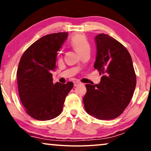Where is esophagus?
I'll return each mask as SVG.
<instances>
[{"instance_id":"34e87169","label":"esophagus","mask_w":151,"mask_h":151,"mask_svg":"<svg viewBox=\"0 0 151 151\" xmlns=\"http://www.w3.org/2000/svg\"><path fill=\"white\" fill-rule=\"evenodd\" d=\"M73 84H74V86H77L79 85V84H81V82H79V81H76V82H74Z\"/></svg>"}]
</instances>
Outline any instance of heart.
<instances>
[{
	"label": "heart",
	"mask_w": 151,
	"mask_h": 151,
	"mask_svg": "<svg viewBox=\"0 0 151 151\" xmlns=\"http://www.w3.org/2000/svg\"><path fill=\"white\" fill-rule=\"evenodd\" d=\"M70 44L81 55L86 51H90L91 49L89 41L84 34H78L73 35L70 39Z\"/></svg>",
	"instance_id": "1"
}]
</instances>
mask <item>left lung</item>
I'll use <instances>...</instances> for the list:
<instances>
[{"instance_id": "obj_1", "label": "left lung", "mask_w": 151, "mask_h": 151, "mask_svg": "<svg viewBox=\"0 0 151 151\" xmlns=\"http://www.w3.org/2000/svg\"><path fill=\"white\" fill-rule=\"evenodd\" d=\"M94 68L102 75L98 84H86L83 98L88 115L107 120L119 117L131 102L136 86V75L131 55L112 37L100 34L96 37Z\"/></svg>"}]
</instances>
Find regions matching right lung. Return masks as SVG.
Returning a JSON list of instances; mask_svg holds the SVG:
<instances>
[{
	"label": "right lung",
	"mask_w": 151,
	"mask_h": 151,
	"mask_svg": "<svg viewBox=\"0 0 151 151\" xmlns=\"http://www.w3.org/2000/svg\"><path fill=\"white\" fill-rule=\"evenodd\" d=\"M67 32L46 35L28 47L17 69L18 93L29 115L38 120H49L62 113L72 82L53 84L51 71L55 69L57 52L67 38Z\"/></svg>",
	"instance_id": "1"
}]
</instances>
